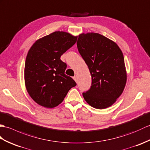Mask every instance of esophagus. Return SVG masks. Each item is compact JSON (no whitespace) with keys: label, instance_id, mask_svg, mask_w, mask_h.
Returning a JSON list of instances; mask_svg holds the SVG:
<instances>
[{"label":"esophagus","instance_id":"34e87169","mask_svg":"<svg viewBox=\"0 0 150 150\" xmlns=\"http://www.w3.org/2000/svg\"><path fill=\"white\" fill-rule=\"evenodd\" d=\"M73 79H74V80L76 81V82H77V81H78V78H77V76H74V77H73Z\"/></svg>","mask_w":150,"mask_h":150}]
</instances>
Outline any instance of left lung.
<instances>
[{"label": "left lung", "mask_w": 150, "mask_h": 150, "mask_svg": "<svg viewBox=\"0 0 150 150\" xmlns=\"http://www.w3.org/2000/svg\"><path fill=\"white\" fill-rule=\"evenodd\" d=\"M77 47L92 77L91 88L83 92L85 100L95 108L109 107L121 95L126 83L121 50L114 42L94 33L79 35Z\"/></svg>", "instance_id": "8db88e82"}]
</instances>
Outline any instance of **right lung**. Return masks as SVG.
I'll use <instances>...</instances> for the list:
<instances>
[{
    "mask_svg": "<svg viewBox=\"0 0 150 150\" xmlns=\"http://www.w3.org/2000/svg\"><path fill=\"white\" fill-rule=\"evenodd\" d=\"M76 40L77 36L55 31L38 40L29 49L25 63V84L29 96L38 105L55 107L76 85L74 79L65 74L67 64L60 59Z\"/></svg>",
    "mask_w": 150,
    "mask_h": 150,
    "instance_id": "obj_1",
    "label": "right lung"
}]
</instances>
